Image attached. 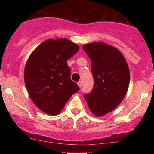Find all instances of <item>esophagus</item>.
I'll list each match as a JSON object with an SVG mask.
<instances>
[{
    "label": "esophagus",
    "mask_w": 154,
    "mask_h": 154,
    "mask_svg": "<svg viewBox=\"0 0 154 154\" xmlns=\"http://www.w3.org/2000/svg\"><path fill=\"white\" fill-rule=\"evenodd\" d=\"M82 81H79V82H77V85H78V86H79V88H81V87H82Z\"/></svg>",
    "instance_id": "34e87169"
}]
</instances>
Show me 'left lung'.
<instances>
[{
  "label": "left lung",
  "instance_id": "left-lung-1",
  "mask_svg": "<svg viewBox=\"0 0 154 154\" xmlns=\"http://www.w3.org/2000/svg\"><path fill=\"white\" fill-rule=\"evenodd\" d=\"M82 48L91 61L94 79L93 90L84 98L93 114L105 115L126 95L130 84L128 65L119 50L104 43L86 44Z\"/></svg>",
  "mask_w": 154,
  "mask_h": 154
}]
</instances>
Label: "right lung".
Returning <instances> with one entry per match:
<instances>
[{
	"instance_id": "obj_1",
	"label": "right lung",
	"mask_w": 154,
	"mask_h": 154,
	"mask_svg": "<svg viewBox=\"0 0 154 154\" xmlns=\"http://www.w3.org/2000/svg\"><path fill=\"white\" fill-rule=\"evenodd\" d=\"M79 51L66 39H48L32 53L24 69V82L31 99L49 115L59 114L67 100L79 90L71 79L66 61Z\"/></svg>"
}]
</instances>
